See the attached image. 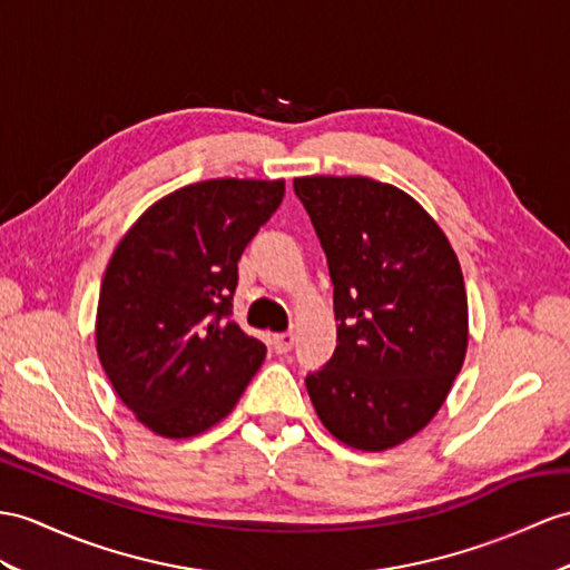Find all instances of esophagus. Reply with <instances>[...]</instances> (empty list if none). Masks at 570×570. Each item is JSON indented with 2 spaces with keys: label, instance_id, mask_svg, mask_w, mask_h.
<instances>
[{
  "label": "esophagus",
  "instance_id": "esophagus-1",
  "mask_svg": "<svg viewBox=\"0 0 570 570\" xmlns=\"http://www.w3.org/2000/svg\"><path fill=\"white\" fill-rule=\"evenodd\" d=\"M295 345V333L293 331H283V333H275L273 336V348L275 353H287L289 348Z\"/></svg>",
  "mask_w": 570,
  "mask_h": 570
}]
</instances>
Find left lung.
I'll use <instances>...</instances> for the list:
<instances>
[{
    "label": "left lung",
    "instance_id": "obj_1",
    "mask_svg": "<svg viewBox=\"0 0 570 570\" xmlns=\"http://www.w3.org/2000/svg\"><path fill=\"white\" fill-rule=\"evenodd\" d=\"M326 254L338 333L309 372L318 419L348 448L382 452L445 404L469 341L460 261L404 190L365 176L295 178Z\"/></svg>",
    "mask_w": 570,
    "mask_h": 570
}]
</instances>
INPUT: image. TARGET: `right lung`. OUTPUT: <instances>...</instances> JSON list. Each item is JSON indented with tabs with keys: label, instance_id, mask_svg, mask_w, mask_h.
I'll list each match as a JSON object with an SVG mask.
<instances>
[{
	"label": "right lung",
	"instance_id": "1",
	"mask_svg": "<svg viewBox=\"0 0 570 570\" xmlns=\"http://www.w3.org/2000/svg\"><path fill=\"white\" fill-rule=\"evenodd\" d=\"M285 180L210 178L135 222L108 261L96 351L116 394L161 438H193L234 409L266 345L232 322L237 263Z\"/></svg>",
	"mask_w": 570,
	"mask_h": 570
}]
</instances>
